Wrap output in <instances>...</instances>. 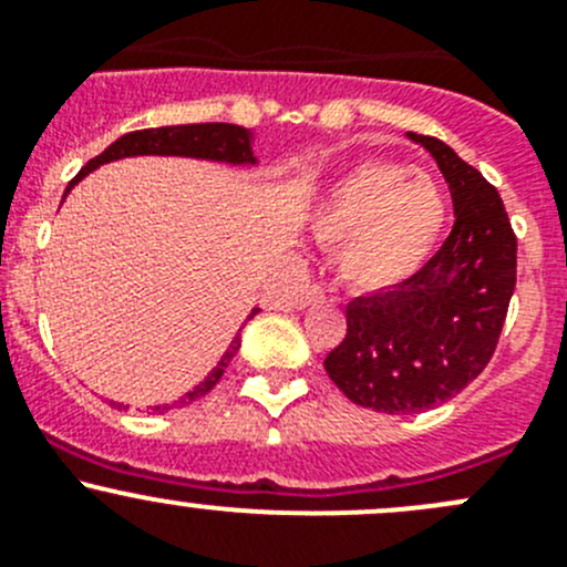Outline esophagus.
Segmentation results:
<instances>
[{"label":"esophagus","mask_w":567,"mask_h":567,"mask_svg":"<svg viewBox=\"0 0 567 567\" xmlns=\"http://www.w3.org/2000/svg\"><path fill=\"white\" fill-rule=\"evenodd\" d=\"M322 297H324L322 286H308V289L297 297V308H306V306H311V302H319Z\"/></svg>","instance_id":"obj_1"}]
</instances>
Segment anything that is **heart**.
<instances>
[{"mask_svg": "<svg viewBox=\"0 0 567 567\" xmlns=\"http://www.w3.org/2000/svg\"><path fill=\"white\" fill-rule=\"evenodd\" d=\"M450 217L444 187L430 173L367 159L336 176L308 212V231L333 250V272L358 295L411 281L433 256Z\"/></svg>", "mask_w": 567, "mask_h": 567, "instance_id": "obj_1", "label": "heart"}]
</instances>
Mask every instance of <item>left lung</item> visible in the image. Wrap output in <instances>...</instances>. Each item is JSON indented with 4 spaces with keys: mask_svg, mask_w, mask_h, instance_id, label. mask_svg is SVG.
Returning <instances> with one entry per match:
<instances>
[{
    "mask_svg": "<svg viewBox=\"0 0 567 567\" xmlns=\"http://www.w3.org/2000/svg\"><path fill=\"white\" fill-rule=\"evenodd\" d=\"M444 173L455 226L439 254L394 289L347 302V336L324 372L347 400L422 413L487 367L515 291V234L496 187L435 137L408 132Z\"/></svg>",
    "mask_w": 567,
    "mask_h": 567,
    "instance_id": "obj_1",
    "label": "left lung"
}]
</instances>
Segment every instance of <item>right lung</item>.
I'll return each instance as SVG.
<instances>
[{"label": "right lung", "mask_w": 567, "mask_h": 567, "mask_svg": "<svg viewBox=\"0 0 567 567\" xmlns=\"http://www.w3.org/2000/svg\"><path fill=\"white\" fill-rule=\"evenodd\" d=\"M250 143H254V132L243 126H234V123H187V126L140 128V132H128L123 134V137H117L110 148H104L95 159L87 162V165L76 173L74 182L69 184L65 195H69L87 173H93L95 167L106 165V162L128 159V156H189V159L226 162V165H256L259 159L254 156V145ZM256 313H259V308H254V311L248 313V319H254ZM239 344H243V339H239L237 333L231 344H228L226 355L217 361V367L212 369L195 389H189L187 394L178 396L173 405H151V411L162 413L167 411V408L189 405V402L209 394L217 385V380L223 378V372H226L228 361L237 355Z\"/></svg>", "instance_id": "obj_1"}]
</instances>
